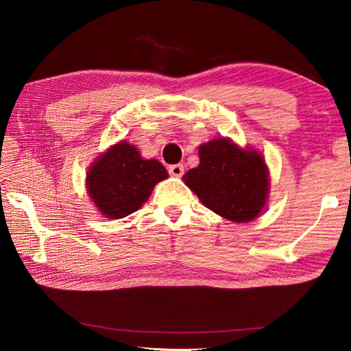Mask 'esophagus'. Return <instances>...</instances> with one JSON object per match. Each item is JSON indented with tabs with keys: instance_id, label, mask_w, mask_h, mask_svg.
<instances>
[{
	"instance_id": "34e87169",
	"label": "esophagus",
	"mask_w": 351,
	"mask_h": 351,
	"mask_svg": "<svg viewBox=\"0 0 351 351\" xmlns=\"http://www.w3.org/2000/svg\"><path fill=\"white\" fill-rule=\"evenodd\" d=\"M168 171L174 177H182L184 174V167L182 164H176V165H169Z\"/></svg>"
}]
</instances>
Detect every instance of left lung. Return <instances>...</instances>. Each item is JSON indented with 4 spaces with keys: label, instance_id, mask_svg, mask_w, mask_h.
<instances>
[{
    "label": "left lung",
    "instance_id": "1",
    "mask_svg": "<svg viewBox=\"0 0 351 351\" xmlns=\"http://www.w3.org/2000/svg\"><path fill=\"white\" fill-rule=\"evenodd\" d=\"M199 159L183 178L202 204L234 222H249L261 214L269 186L262 155L215 139L199 147Z\"/></svg>",
    "mask_w": 351,
    "mask_h": 351
}]
</instances>
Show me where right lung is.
<instances>
[{
    "mask_svg": "<svg viewBox=\"0 0 351 351\" xmlns=\"http://www.w3.org/2000/svg\"><path fill=\"white\" fill-rule=\"evenodd\" d=\"M167 177L161 162L143 159L133 145L120 142L90 167L86 186L102 215L119 219L139 209L154 186Z\"/></svg>",
    "mask_w": 351,
    "mask_h": 351,
    "instance_id": "right-lung-1",
    "label": "right lung"
}]
</instances>
